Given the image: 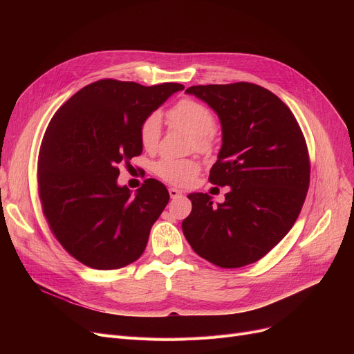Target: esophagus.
<instances>
[{
	"mask_svg": "<svg viewBox=\"0 0 354 354\" xmlns=\"http://www.w3.org/2000/svg\"><path fill=\"white\" fill-rule=\"evenodd\" d=\"M180 194H182V192H180V191H178L176 188H169V195H171V198H172V199L178 198Z\"/></svg>",
	"mask_w": 354,
	"mask_h": 354,
	"instance_id": "esophagus-1",
	"label": "esophagus"
}]
</instances>
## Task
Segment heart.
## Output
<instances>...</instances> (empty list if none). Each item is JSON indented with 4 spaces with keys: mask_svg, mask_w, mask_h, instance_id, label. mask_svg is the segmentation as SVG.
I'll return each instance as SVG.
<instances>
[{
    "mask_svg": "<svg viewBox=\"0 0 354 354\" xmlns=\"http://www.w3.org/2000/svg\"><path fill=\"white\" fill-rule=\"evenodd\" d=\"M167 118L194 136L196 151L209 152L214 147V129L216 126V119L205 104L194 99H182L169 109ZM160 132L162 120L158 113L147 115L142 120L139 127V140L145 151H155L160 139ZM199 169L201 166L195 159L162 158L153 165V172L162 180L175 185V187H188L196 178Z\"/></svg>",
    "mask_w": 354,
    "mask_h": 354,
    "instance_id": "1",
    "label": "heart"
}]
</instances>
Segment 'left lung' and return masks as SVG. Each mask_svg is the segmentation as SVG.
I'll return each instance as SVG.
<instances>
[{"mask_svg":"<svg viewBox=\"0 0 354 354\" xmlns=\"http://www.w3.org/2000/svg\"><path fill=\"white\" fill-rule=\"evenodd\" d=\"M222 126V147L209 182L230 187L225 202L189 194L182 231L192 250L222 268L252 264L270 252L300 215L310 185L304 135L288 106L270 90L238 82L192 86Z\"/></svg>","mask_w":354,"mask_h":354,"instance_id":"left-lung-1","label":"left lung"}]
</instances>
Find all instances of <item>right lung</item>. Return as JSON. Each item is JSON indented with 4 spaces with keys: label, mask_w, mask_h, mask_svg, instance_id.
I'll use <instances>...</instances> for the list:
<instances>
[{
    "label": "right lung",
    "mask_w": 354,
    "mask_h": 354,
    "mask_svg": "<svg viewBox=\"0 0 354 354\" xmlns=\"http://www.w3.org/2000/svg\"><path fill=\"white\" fill-rule=\"evenodd\" d=\"M179 83L146 87L103 79L73 95L44 133L37 180L43 214L62 247L95 270H119L143 254L169 194L146 179L136 195L119 187V165L139 156V127Z\"/></svg>",
    "instance_id": "obj_1"
}]
</instances>
